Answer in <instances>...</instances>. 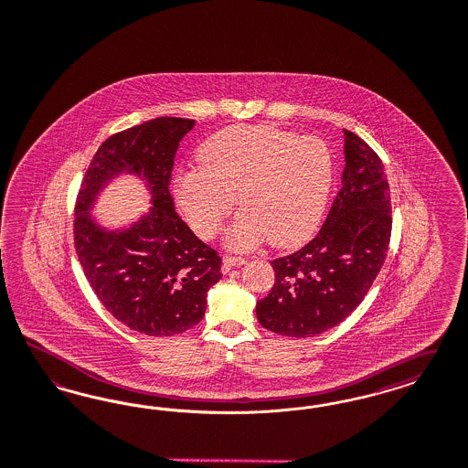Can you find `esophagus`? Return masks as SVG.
Wrapping results in <instances>:
<instances>
[{
  "instance_id": "34e87169",
  "label": "esophagus",
  "mask_w": 468,
  "mask_h": 468,
  "mask_svg": "<svg viewBox=\"0 0 468 468\" xmlns=\"http://www.w3.org/2000/svg\"><path fill=\"white\" fill-rule=\"evenodd\" d=\"M247 261L243 258H233V256H225L223 258V273H228L231 268H239L243 266Z\"/></svg>"
}]
</instances>
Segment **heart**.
<instances>
[{
    "label": "heart",
    "mask_w": 468,
    "mask_h": 468,
    "mask_svg": "<svg viewBox=\"0 0 468 468\" xmlns=\"http://www.w3.org/2000/svg\"><path fill=\"white\" fill-rule=\"evenodd\" d=\"M200 165L175 179L177 207L202 239H212L235 207L229 249L247 250L268 239L273 247L303 242L318 225L332 185L334 162L320 138L268 124L231 126L198 150Z\"/></svg>",
    "instance_id": "obj_1"
}]
</instances>
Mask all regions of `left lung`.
I'll use <instances>...</instances> for the list:
<instances>
[{"instance_id":"obj_1","label":"left lung","mask_w":468,"mask_h":468,"mask_svg":"<svg viewBox=\"0 0 468 468\" xmlns=\"http://www.w3.org/2000/svg\"><path fill=\"white\" fill-rule=\"evenodd\" d=\"M344 155L339 194L318 235L271 261L273 287L256 314L274 334L306 339L334 328L361 304L384 266L392 228L384 164L347 129Z\"/></svg>"}]
</instances>
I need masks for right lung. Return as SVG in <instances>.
Masks as SVG:
<instances>
[{
  "label": "right lung",
  "instance_id": "add662e5",
  "mask_svg": "<svg viewBox=\"0 0 468 468\" xmlns=\"http://www.w3.org/2000/svg\"><path fill=\"white\" fill-rule=\"evenodd\" d=\"M194 119L157 117L121 131L98 148L76 202L74 242L84 274L115 320L150 337L176 335L206 314L221 258L177 216L169 194L179 142ZM121 174L145 183L153 207L124 229L90 214L104 186Z\"/></svg>",
  "mask_w": 468,
  "mask_h": 468
}]
</instances>
